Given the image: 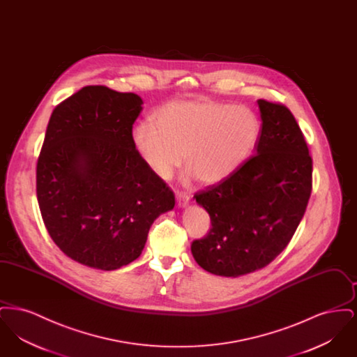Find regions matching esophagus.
<instances>
[{"label": "esophagus", "instance_id": "34e87169", "mask_svg": "<svg viewBox=\"0 0 357 357\" xmlns=\"http://www.w3.org/2000/svg\"><path fill=\"white\" fill-rule=\"evenodd\" d=\"M188 201H190V198L187 197L186 194L176 192V202H178L179 207H186L187 204H188Z\"/></svg>", "mask_w": 357, "mask_h": 357}]
</instances>
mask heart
<instances>
[{"label": "heart", "mask_w": 357, "mask_h": 357, "mask_svg": "<svg viewBox=\"0 0 357 357\" xmlns=\"http://www.w3.org/2000/svg\"><path fill=\"white\" fill-rule=\"evenodd\" d=\"M153 119L136 126L134 143L149 169L165 181L185 158L188 178L218 185L250 159L261 136L252 109L208 99L166 102Z\"/></svg>", "instance_id": "heart-1"}]
</instances>
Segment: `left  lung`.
Returning <instances> with one entry per match:
<instances>
[{"mask_svg": "<svg viewBox=\"0 0 357 357\" xmlns=\"http://www.w3.org/2000/svg\"><path fill=\"white\" fill-rule=\"evenodd\" d=\"M257 102V153L229 179L194 195L211 229L192 241L191 253L215 275L238 277L269 265L288 246L312 192V158L293 114L280 102Z\"/></svg>", "mask_w": 357, "mask_h": 357, "instance_id": "1", "label": "left lung"}]
</instances>
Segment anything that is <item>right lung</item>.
Masks as SVG:
<instances>
[{
    "mask_svg": "<svg viewBox=\"0 0 357 357\" xmlns=\"http://www.w3.org/2000/svg\"><path fill=\"white\" fill-rule=\"evenodd\" d=\"M142 99L86 85L52 112L36 191L53 242L73 261L115 271L139 255L153 221L175 206L170 187L136 150Z\"/></svg>",
    "mask_w": 357,
    "mask_h": 357,
    "instance_id": "right-lung-1",
    "label": "right lung"
}]
</instances>
